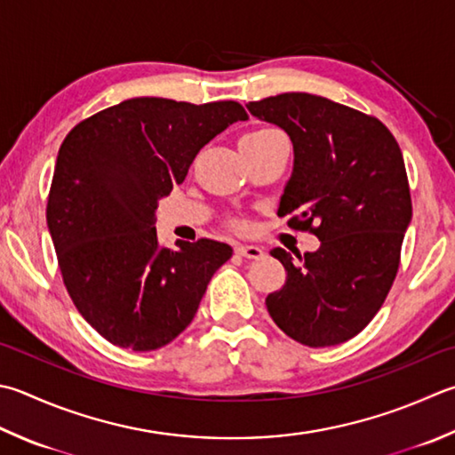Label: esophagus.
I'll return each instance as SVG.
<instances>
[{
  "label": "esophagus",
  "mask_w": 455,
  "mask_h": 455,
  "mask_svg": "<svg viewBox=\"0 0 455 455\" xmlns=\"http://www.w3.org/2000/svg\"><path fill=\"white\" fill-rule=\"evenodd\" d=\"M235 253L247 257V259H261L263 257V250H259L257 245H237Z\"/></svg>",
  "instance_id": "esophagus-1"
}]
</instances>
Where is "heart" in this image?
I'll list each match as a JSON object with an SVG mask.
<instances>
[{
	"mask_svg": "<svg viewBox=\"0 0 455 455\" xmlns=\"http://www.w3.org/2000/svg\"><path fill=\"white\" fill-rule=\"evenodd\" d=\"M265 132H275V128H261V131H255L251 134H265Z\"/></svg>",
	"mask_w": 455,
	"mask_h": 455,
	"instance_id": "1",
	"label": "heart"
}]
</instances>
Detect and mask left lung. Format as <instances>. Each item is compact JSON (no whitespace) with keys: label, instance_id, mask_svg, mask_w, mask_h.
I'll return each instance as SVG.
<instances>
[{"label":"left lung","instance_id":"8db88e82","mask_svg":"<svg viewBox=\"0 0 455 455\" xmlns=\"http://www.w3.org/2000/svg\"><path fill=\"white\" fill-rule=\"evenodd\" d=\"M293 142V174L279 216L311 231L321 247L291 257L271 250L285 285L265 299L277 327L305 347L356 337L396 279L412 198L396 139L379 118L308 92H283L247 105Z\"/></svg>","mask_w":455,"mask_h":455}]
</instances>
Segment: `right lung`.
I'll use <instances>...</instances> for the list:
<instances>
[{
    "label": "right lung",
    "mask_w": 455,
    "mask_h": 455,
    "mask_svg": "<svg viewBox=\"0 0 455 455\" xmlns=\"http://www.w3.org/2000/svg\"><path fill=\"white\" fill-rule=\"evenodd\" d=\"M247 121L235 100H123L76 124L59 148L47 228L76 311L136 353L172 342L231 257L213 239L158 243L156 208L213 136Z\"/></svg>",
    "instance_id": "1"
}]
</instances>
